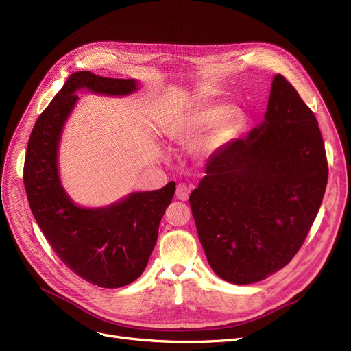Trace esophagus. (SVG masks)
I'll return each mask as SVG.
<instances>
[{
    "label": "esophagus",
    "instance_id": "obj_1",
    "mask_svg": "<svg viewBox=\"0 0 351 351\" xmlns=\"http://www.w3.org/2000/svg\"><path fill=\"white\" fill-rule=\"evenodd\" d=\"M189 195H191V188L186 186L185 183H179L176 186V199L185 202L189 199Z\"/></svg>",
    "mask_w": 351,
    "mask_h": 351
}]
</instances>
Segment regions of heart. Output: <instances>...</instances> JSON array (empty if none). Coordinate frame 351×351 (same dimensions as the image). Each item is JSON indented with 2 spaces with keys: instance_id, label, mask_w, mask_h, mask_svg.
Returning a JSON list of instances; mask_svg holds the SVG:
<instances>
[{
  "instance_id": "obj_1",
  "label": "heart",
  "mask_w": 351,
  "mask_h": 351,
  "mask_svg": "<svg viewBox=\"0 0 351 351\" xmlns=\"http://www.w3.org/2000/svg\"><path fill=\"white\" fill-rule=\"evenodd\" d=\"M243 122L245 114L241 108L230 106L223 109V106H206L175 123H169L163 132L168 139L178 143H185L206 132L215 123L209 138V145L217 146L225 142L236 129L241 128Z\"/></svg>"
}]
</instances>
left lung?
<instances>
[{"mask_svg":"<svg viewBox=\"0 0 351 351\" xmlns=\"http://www.w3.org/2000/svg\"><path fill=\"white\" fill-rule=\"evenodd\" d=\"M315 114L280 73L263 121L210 156L189 202L212 270L233 285L261 282L299 252L327 185Z\"/></svg>","mask_w":351,"mask_h":351,"instance_id":"8db88e82","label":"left lung"}]
</instances>
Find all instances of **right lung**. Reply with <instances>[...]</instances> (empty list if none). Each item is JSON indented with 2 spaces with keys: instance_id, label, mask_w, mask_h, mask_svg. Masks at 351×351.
Returning a JSON list of instances; mask_svg holds the SVG:
<instances>
[{
  "instance_id": "right-lung-1",
  "label": "right lung",
  "mask_w": 351,
  "mask_h": 351,
  "mask_svg": "<svg viewBox=\"0 0 351 351\" xmlns=\"http://www.w3.org/2000/svg\"><path fill=\"white\" fill-rule=\"evenodd\" d=\"M84 89L98 95L128 97L139 89V81L104 78L90 71L72 73L34 125L24 185L36 223L65 266L92 285L117 289L143 273L176 183L131 192L99 208L80 206L71 199L60 176V145L80 99L77 92Z\"/></svg>"
}]
</instances>
